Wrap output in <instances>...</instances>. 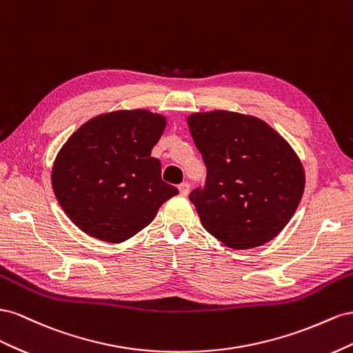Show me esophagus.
Segmentation results:
<instances>
[{
  "instance_id": "esophagus-1",
  "label": "esophagus",
  "mask_w": 353,
  "mask_h": 353,
  "mask_svg": "<svg viewBox=\"0 0 353 353\" xmlns=\"http://www.w3.org/2000/svg\"><path fill=\"white\" fill-rule=\"evenodd\" d=\"M189 183H186V182H183V183H180L179 185V190H180V195H183V196H186L188 194H189Z\"/></svg>"
}]
</instances>
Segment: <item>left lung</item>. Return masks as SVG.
<instances>
[{
  "label": "left lung",
  "instance_id": "left-lung-1",
  "mask_svg": "<svg viewBox=\"0 0 353 353\" xmlns=\"http://www.w3.org/2000/svg\"><path fill=\"white\" fill-rule=\"evenodd\" d=\"M207 167L204 188L189 195L208 234L229 248L274 239L294 216L305 170L294 149L265 121L229 110L189 115Z\"/></svg>",
  "mask_w": 353,
  "mask_h": 353
}]
</instances>
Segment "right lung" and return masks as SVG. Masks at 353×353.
<instances>
[{
  "label": "right lung",
  "mask_w": 353,
  "mask_h": 353,
  "mask_svg": "<svg viewBox=\"0 0 353 353\" xmlns=\"http://www.w3.org/2000/svg\"><path fill=\"white\" fill-rule=\"evenodd\" d=\"M165 117L115 110L87 121L59 150L52 185L60 207L87 235L118 244L146 228L177 188L150 157Z\"/></svg>",
  "instance_id": "right-lung-1"
}]
</instances>
